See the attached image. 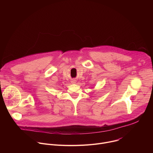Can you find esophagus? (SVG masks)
Listing matches in <instances>:
<instances>
[{
  "label": "esophagus",
  "mask_w": 153,
  "mask_h": 153,
  "mask_svg": "<svg viewBox=\"0 0 153 153\" xmlns=\"http://www.w3.org/2000/svg\"><path fill=\"white\" fill-rule=\"evenodd\" d=\"M76 80H73L72 81H71V83H76Z\"/></svg>",
  "instance_id": "esophagus-1"
}]
</instances>
